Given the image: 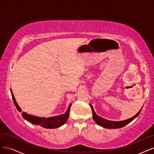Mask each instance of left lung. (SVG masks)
<instances>
[{
	"mask_svg": "<svg viewBox=\"0 0 154 154\" xmlns=\"http://www.w3.org/2000/svg\"><path fill=\"white\" fill-rule=\"evenodd\" d=\"M90 106L91 108V110H92V112H93V118L94 121L96 122V123H97V125H100L102 127L104 128H122L124 126L127 125V124H128L129 123H131L132 120H134V119L140 115V113L142 109V108L141 109V110L139 111L136 115L134 116L133 117L129 118V119H127V120H123V121H118V122H115V121H110V120H106L105 118H103L100 116H99L98 115H97L96 112L94 111V109L93 107L90 105Z\"/></svg>",
	"mask_w": 154,
	"mask_h": 154,
	"instance_id": "8db88e82",
	"label": "left lung"
}]
</instances>
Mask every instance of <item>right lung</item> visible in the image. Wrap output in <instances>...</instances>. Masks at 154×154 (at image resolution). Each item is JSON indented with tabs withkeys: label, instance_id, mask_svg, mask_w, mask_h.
I'll use <instances>...</instances> for the list:
<instances>
[{
	"label": "right lung",
	"instance_id": "1",
	"mask_svg": "<svg viewBox=\"0 0 154 154\" xmlns=\"http://www.w3.org/2000/svg\"><path fill=\"white\" fill-rule=\"evenodd\" d=\"M11 93L13 98V100L14 102V105H15L17 110L20 112L22 111L21 108L18 105V103L15 100V98L14 97L13 91L11 89ZM72 103H70L68 106V109L65 113L60 115L58 116H55L52 117L45 118V117H38L36 116H33L29 115L26 112H22V115L24 119L30 122L34 125H39L46 128H56L59 127L63 125L65 123L69 117V114H70V107Z\"/></svg>",
	"mask_w": 154,
	"mask_h": 154
}]
</instances>
